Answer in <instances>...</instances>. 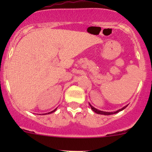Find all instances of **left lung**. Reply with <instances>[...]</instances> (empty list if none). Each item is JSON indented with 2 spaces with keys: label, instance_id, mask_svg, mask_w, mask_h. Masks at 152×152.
<instances>
[{
  "label": "left lung",
  "instance_id": "obj_1",
  "mask_svg": "<svg viewBox=\"0 0 152 152\" xmlns=\"http://www.w3.org/2000/svg\"><path fill=\"white\" fill-rule=\"evenodd\" d=\"M90 107H91V109H92V110H93V111H94L95 113H97V114L104 115H109L115 114V113H118V112H120V111H121V110H124V109H125L126 107H127V106H125V107H123V108L121 109V110H118V111H116V112H112V113H108V112H104V111H101V110H97V109L94 108V107H93L91 104H90Z\"/></svg>",
  "mask_w": 152,
  "mask_h": 152
}]
</instances>
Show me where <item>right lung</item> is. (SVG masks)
I'll use <instances>...</instances> for the list:
<instances>
[{"label": "right lung", "instance_id": "obj_1", "mask_svg": "<svg viewBox=\"0 0 152 152\" xmlns=\"http://www.w3.org/2000/svg\"><path fill=\"white\" fill-rule=\"evenodd\" d=\"M56 109H55L54 110H53V111H51V112H50V113H53V112H55V110H56Z\"/></svg>", "mask_w": 152, "mask_h": 152}]
</instances>
